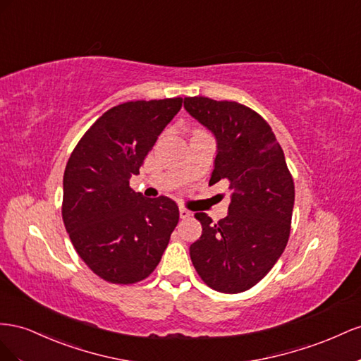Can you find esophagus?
I'll use <instances>...</instances> for the list:
<instances>
[{
  "instance_id": "1",
  "label": "esophagus",
  "mask_w": 361,
  "mask_h": 361,
  "mask_svg": "<svg viewBox=\"0 0 361 361\" xmlns=\"http://www.w3.org/2000/svg\"><path fill=\"white\" fill-rule=\"evenodd\" d=\"M192 216V212H189L188 209H184V207H180V218L181 219H189Z\"/></svg>"
}]
</instances>
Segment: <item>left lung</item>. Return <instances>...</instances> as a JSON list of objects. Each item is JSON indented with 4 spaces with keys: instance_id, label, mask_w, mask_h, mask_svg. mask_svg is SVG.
Returning <instances> with one entry per match:
<instances>
[{
    "instance_id": "obj_1",
    "label": "left lung",
    "mask_w": 361,
    "mask_h": 361,
    "mask_svg": "<svg viewBox=\"0 0 361 361\" xmlns=\"http://www.w3.org/2000/svg\"><path fill=\"white\" fill-rule=\"evenodd\" d=\"M184 109L218 142L209 184L226 180L233 192L219 222L195 213L202 234L190 245V259L213 290L240 293L272 269L289 240L292 173L269 123L252 109L205 97L184 98Z\"/></svg>"
}]
</instances>
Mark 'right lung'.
<instances>
[{
  "label": "right lung",
  "instance_id": "1",
  "mask_svg": "<svg viewBox=\"0 0 361 361\" xmlns=\"http://www.w3.org/2000/svg\"><path fill=\"white\" fill-rule=\"evenodd\" d=\"M183 98L128 101L99 116L72 151L63 175L61 216L89 269L111 284L145 280L160 263L180 219L168 197L130 188Z\"/></svg>",
  "mask_w": 361,
  "mask_h": 361
}]
</instances>
